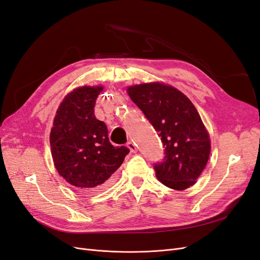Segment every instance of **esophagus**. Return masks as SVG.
Here are the masks:
<instances>
[{
    "instance_id": "1",
    "label": "esophagus",
    "mask_w": 260,
    "mask_h": 260,
    "mask_svg": "<svg viewBox=\"0 0 260 260\" xmlns=\"http://www.w3.org/2000/svg\"><path fill=\"white\" fill-rule=\"evenodd\" d=\"M127 146L130 148V151L132 153H136L138 151V147H137V144L135 142H132V141H129V142L127 143Z\"/></svg>"
}]
</instances>
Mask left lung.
<instances>
[{
	"instance_id": "left-lung-1",
	"label": "left lung",
	"mask_w": 260,
	"mask_h": 260,
	"mask_svg": "<svg viewBox=\"0 0 260 260\" xmlns=\"http://www.w3.org/2000/svg\"><path fill=\"white\" fill-rule=\"evenodd\" d=\"M128 94L165 147L162 161L154 164L157 179L174 190L193 185L208 161L210 141L192 102L174 86L158 82L130 86Z\"/></svg>"
}]
</instances>
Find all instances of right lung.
<instances>
[{"instance_id":"1","label":"right lung","mask_w":260,"mask_h":260,"mask_svg":"<svg viewBox=\"0 0 260 260\" xmlns=\"http://www.w3.org/2000/svg\"><path fill=\"white\" fill-rule=\"evenodd\" d=\"M102 90V86H82L69 93L57 109L50 136L58 174L88 193L107 186L130 152L123 145H112L106 124L94 115Z\"/></svg>"}]
</instances>
